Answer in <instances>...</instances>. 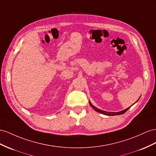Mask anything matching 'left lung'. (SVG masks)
I'll return each instance as SVG.
<instances>
[{"mask_svg":"<svg viewBox=\"0 0 156 156\" xmlns=\"http://www.w3.org/2000/svg\"><path fill=\"white\" fill-rule=\"evenodd\" d=\"M138 100L136 101L135 103H136L137 101H138ZM89 103H90V105H91V107H92V108L95 111H97V112H99V113H101V114H103V115H107V116H114V115H122V114H123V113H125L126 111H127L128 110H129L130 107H132V105H132L130 107H128V108H126V109H125V110H123V111H119V112H107V111H103V110H101V109H98V108H97L96 107H95L94 105H93L92 104H91V103L89 101Z\"/></svg>","mask_w":156,"mask_h":156,"instance_id":"obj_1","label":"left lung"}]
</instances>
